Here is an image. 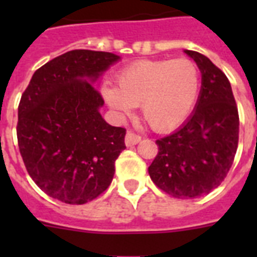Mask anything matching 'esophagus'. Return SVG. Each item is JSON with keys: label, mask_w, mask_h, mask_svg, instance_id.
I'll list each match as a JSON object with an SVG mask.
<instances>
[{"label": "esophagus", "mask_w": 257, "mask_h": 257, "mask_svg": "<svg viewBox=\"0 0 257 257\" xmlns=\"http://www.w3.org/2000/svg\"><path fill=\"white\" fill-rule=\"evenodd\" d=\"M141 141V136L136 135L132 131H128L126 132V136H125V144L126 147H133V145H136L137 143H140Z\"/></svg>", "instance_id": "1"}]
</instances>
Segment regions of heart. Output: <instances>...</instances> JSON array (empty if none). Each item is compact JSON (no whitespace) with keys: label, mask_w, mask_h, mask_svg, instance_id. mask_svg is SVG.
<instances>
[{"label":"heart","mask_w":257,"mask_h":257,"mask_svg":"<svg viewBox=\"0 0 257 257\" xmlns=\"http://www.w3.org/2000/svg\"><path fill=\"white\" fill-rule=\"evenodd\" d=\"M199 90V69L191 60H139L122 68L117 86L105 85L102 94L121 114H129L140 105L149 128L171 132L189 117Z\"/></svg>","instance_id":"obj_1"}]
</instances>
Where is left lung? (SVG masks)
Listing matches in <instances>:
<instances>
[{
	"instance_id": "obj_1",
	"label": "left lung",
	"mask_w": 257,
	"mask_h": 257,
	"mask_svg": "<svg viewBox=\"0 0 257 257\" xmlns=\"http://www.w3.org/2000/svg\"><path fill=\"white\" fill-rule=\"evenodd\" d=\"M201 72L193 114L175 133L156 140L148 172L156 187L177 199L207 195L221 184L235 160L239 112L227 76L204 54L185 50Z\"/></svg>"
}]
</instances>
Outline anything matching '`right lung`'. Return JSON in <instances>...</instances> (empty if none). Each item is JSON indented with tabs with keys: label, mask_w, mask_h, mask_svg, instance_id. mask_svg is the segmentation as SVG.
Segmentation results:
<instances>
[{
	"label": "right lung",
	"mask_w": 257,
	"mask_h": 257,
	"mask_svg": "<svg viewBox=\"0 0 257 257\" xmlns=\"http://www.w3.org/2000/svg\"><path fill=\"white\" fill-rule=\"evenodd\" d=\"M118 58L70 50L36 70L22 93L17 122L22 160L40 189L62 203L92 201L112 183L126 129L105 122L98 112L104 98L92 82Z\"/></svg>",
	"instance_id": "1"
}]
</instances>
